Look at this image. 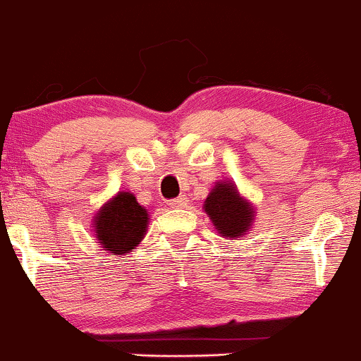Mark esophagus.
<instances>
[{
  "instance_id": "34e87169",
  "label": "esophagus",
  "mask_w": 361,
  "mask_h": 361,
  "mask_svg": "<svg viewBox=\"0 0 361 361\" xmlns=\"http://www.w3.org/2000/svg\"><path fill=\"white\" fill-rule=\"evenodd\" d=\"M186 204H188V200H186L185 197H178L175 198V200H171V205L173 209H183V207H186Z\"/></svg>"
}]
</instances>
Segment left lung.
Returning a JSON list of instances; mask_svg holds the SVG:
<instances>
[{
    "mask_svg": "<svg viewBox=\"0 0 361 361\" xmlns=\"http://www.w3.org/2000/svg\"><path fill=\"white\" fill-rule=\"evenodd\" d=\"M204 212L224 239L243 238L256 221L255 205L239 193L231 180L215 181L204 202Z\"/></svg>",
    "mask_w": 361,
    "mask_h": 361,
    "instance_id": "obj_1",
    "label": "left lung"
}]
</instances>
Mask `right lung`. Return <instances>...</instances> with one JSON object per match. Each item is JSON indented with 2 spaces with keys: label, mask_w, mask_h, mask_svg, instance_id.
Here are the masks:
<instances>
[{
  "label": "right lung",
  "mask_w": 361,
  "mask_h": 361,
  "mask_svg": "<svg viewBox=\"0 0 361 361\" xmlns=\"http://www.w3.org/2000/svg\"><path fill=\"white\" fill-rule=\"evenodd\" d=\"M149 212L134 193L118 192L93 215L91 227L103 251L123 256L139 246L147 233Z\"/></svg>",
  "instance_id": "1"
}]
</instances>
